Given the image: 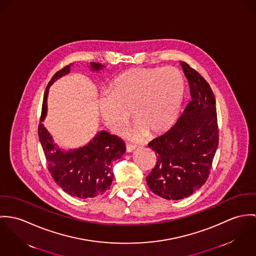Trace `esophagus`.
<instances>
[{
  "label": "esophagus",
  "instance_id": "esophagus-1",
  "mask_svg": "<svg viewBox=\"0 0 256 256\" xmlns=\"http://www.w3.org/2000/svg\"><path fill=\"white\" fill-rule=\"evenodd\" d=\"M134 149H136V146H134V145L128 144V145L126 146V153H130V152H132Z\"/></svg>",
  "mask_w": 256,
  "mask_h": 256
}]
</instances>
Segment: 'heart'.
<instances>
[{
    "label": "heart",
    "mask_w": 256,
    "mask_h": 256,
    "mask_svg": "<svg viewBox=\"0 0 256 256\" xmlns=\"http://www.w3.org/2000/svg\"><path fill=\"white\" fill-rule=\"evenodd\" d=\"M109 90L98 100L102 120L113 134L122 136L130 110L136 122L126 136L138 142L148 132L159 134L172 124L184 98L186 82L174 66L136 68L114 78Z\"/></svg>",
    "instance_id": "b5f03b06"
}]
</instances>
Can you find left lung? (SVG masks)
Masks as SVG:
<instances>
[{
  "instance_id": "8db88e82",
  "label": "left lung",
  "mask_w": 256,
  "mask_h": 256,
  "mask_svg": "<svg viewBox=\"0 0 256 256\" xmlns=\"http://www.w3.org/2000/svg\"><path fill=\"white\" fill-rule=\"evenodd\" d=\"M192 100L176 124L148 143L157 163L146 176L149 188L168 200L192 196L208 178L218 147L216 101L208 82L186 62H180Z\"/></svg>"
}]
</instances>
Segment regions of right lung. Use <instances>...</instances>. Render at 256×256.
<instances>
[{
	"label": "right lung",
	"mask_w": 256,
	"mask_h": 256,
	"mask_svg": "<svg viewBox=\"0 0 256 256\" xmlns=\"http://www.w3.org/2000/svg\"><path fill=\"white\" fill-rule=\"evenodd\" d=\"M70 66L57 72L46 87L38 136L48 169L58 186L72 196L90 198L102 196L110 188L114 178L112 164L124 155L126 145L120 138L105 130L97 132L86 145L76 149L66 151L54 142L42 124L47 114L48 92L56 80L70 74ZM89 66L93 72H99L105 68L99 62H90Z\"/></svg>",
	"instance_id": "right-lung-1"
}]
</instances>
